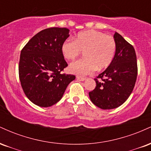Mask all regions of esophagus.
Returning a JSON list of instances; mask_svg holds the SVG:
<instances>
[{"label": "esophagus", "mask_w": 151, "mask_h": 151, "mask_svg": "<svg viewBox=\"0 0 151 151\" xmlns=\"http://www.w3.org/2000/svg\"><path fill=\"white\" fill-rule=\"evenodd\" d=\"M77 79L78 80H79V81H84L85 80V79H86V78H84V77H77Z\"/></svg>", "instance_id": "1"}]
</instances>
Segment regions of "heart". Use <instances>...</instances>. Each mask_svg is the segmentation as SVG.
I'll list each match as a JSON object with an SVG mask.
<instances>
[{"label":"heart","mask_w":151,"mask_h":151,"mask_svg":"<svg viewBox=\"0 0 151 151\" xmlns=\"http://www.w3.org/2000/svg\"><path fill=\"white\" fill-rule=\"evenodd\" d=\"M116 42L111 36L105 35L96 30L79 32L73 40L67 39L62 42L61 52L64 58L73 60L84 51V58L72 62L69 66L71 73L85 76L95 70L106 68L111 63L116 52Z\"/></svg>","instance_id":"heart-1"}]
</instances>
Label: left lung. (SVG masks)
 Instances as JSON below:
<instances>
[{
	"label": "left lung",
	"instance_id": "1",
	"mask_svg": "<svg viewBox=\"0 0 151 151\" xmlns=\"http://www.w3.org/2000/svg\"><path fill=\"white\" fill-rule=\"evenodd\" d=\"M116 52L111 63L95 79L96 88L89 93L91 101L102 109H113L125 102L136 81V55L134 48L121 35H114Z\"/></svg>",
	"mask_w": 151,
	"mask_h": 151
}]
</instances>
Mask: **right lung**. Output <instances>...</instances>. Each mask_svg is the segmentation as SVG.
<instances>
[{
  "label": "right lung",
  "instance_id": "right-lung-1",
  "mask_svg": "<svg viewBox=\"0 0 151 151\" xmlns=\"http://www.w3.org/2000/svg\"><path fill=\"white\" fill-rule=\"evenodd\" d=\"M65 27H50L40 31L22 50L19 77L23 91L30 101L49 107L60 101L72 74H61L67 64L61 52L62 42L70 36Z\"/></svg>",
  "mask_w": 151,
  "mask_h": 151
}]
</instances>
